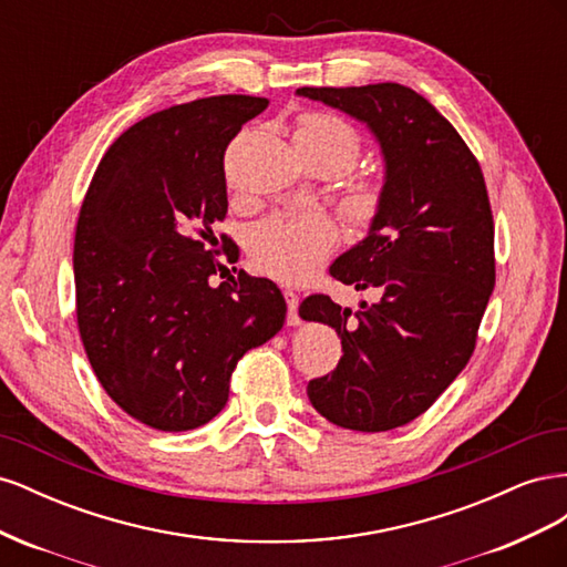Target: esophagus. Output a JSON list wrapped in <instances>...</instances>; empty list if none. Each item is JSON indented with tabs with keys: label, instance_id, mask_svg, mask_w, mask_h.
<instances>
[{
	"label": "esophagus",
	"instance_id": "34e87169",
	"mask_svg": "<svg viewBox=\"0 0 567 567\" xmlns=\"http://www.w3.org/2000/svg\"><path fill=\"white\" fill-rule=\"evenodd\" d=\"M284 298L288 305V326H300V317H298V305L300 298L293 288H284Z\"/></svg>",
	"mask_w": 567,
	"mask_h": 567
}]
</instances>
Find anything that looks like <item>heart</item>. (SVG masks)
Masks as SVG:
<instances>
[{
    "mask_svg": "<svg viewBox=\"0 0 567 567\" xmlns=\"http://www.w3.org/2000/svg\"><path fill=\"white\" fill-rule=\"evenodd\" d=\"M293 136L312 142L321 151L350 169L359 156L357 132L336 115H305ZM381 203V188L373 182H357L348 194V208L354 217L367 219ZM338 241V227L331 215L321 210H305L274 217L255 236V260L267 274L284 281H300L312 274L317 265Z\"/></svg>",
    "mask_w": 567,
    "mask_h": 567,
    "instance_id": "1",
    "label": "heart"
}]
</instances>
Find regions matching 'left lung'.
I'll use <instances>...</instances> for the list:
<instances>
[{"label": "left lung", "instance_id": "1", "mask_svg": "<svg viewBox=\"0 0 567 567\" xmlns=\"http://www.w3.org/2000/svg\"><path fill=\"white\" fill-rule=\"evenodd\" d=\"M367 125L385 165L369 234L336 257L331 277L373 290L359 312L329 296L300 305L329 323L342 357L307 385L323 419L362 433L431 409L468 364L494 288V225L483 169L431 101L404 84L300 87Z\"/></svg>", "mask_w": 567, "mask_h": 567}]
</instances>
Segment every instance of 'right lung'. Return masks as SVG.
Listing matches in <instances>:
<instances>
[{"label":"right lung","mask_w":567,"mask_h":567,"mask_svg":"<svg viewBox=\"0 0 567 567\" xmlns=\"http://www.w3.org/2000/svg\"><path fill=\"white\" fill-rule=\"evenodd\" d=\"M267 104L221 94L140 120L84 196L73 250L82 346L109 398L156 431L215 419L238 359L286 321L274 281L238 271L217 284L229 269L213 234L229 205L225 151Z\"/></svg>","instance_id":"1"}]
</instances>
